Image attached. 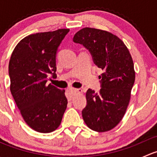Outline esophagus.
Masks as SVG:
<instances>
[{
    "instance_id": "1",
    "label": "esophagus",
    "mask_w": 157,
    "mask_h": 157,
    "mask_svg": "<svg viewBox=\"0 0 157 157\" xmlns=\"http://www.w3.org/2000/svg\"><path fill=\"white\" fill-rule=\"evenodd\" d=\"M68 92H69L70 94H71V96H75V95L77 94V93H82V92H83V90H82L81 89H73V88H71V89H69V90H68ZM68 100H69V99H68Z\"/></svg>"
}]
</instances>
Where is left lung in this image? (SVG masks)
<instances>
[{
  "instance_id": "obj_1",
  "label": "left lung",
  "mask_w": 157,
  "mask_h": 157,
  "mask_svg": "<svg viewBox=\"0 0 157 157\" xmlns=\"http://www.w3.org/2000/svg\"><path fill=\"white\" fill-rule=\"evenodd\" d=\"M73 41L88 49L94 64L103 71L99 76V93L91 89L86 91L83 121L93 131H110L121 121L131 98L135 80L131 54L118 36L104 30L83 28Z\"/></svg>"
}]
</instances>
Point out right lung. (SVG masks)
<instances>
[{
    "instance_id": "1",
    "label": "right lung",
    "mask_w": 157,
    "mask_h": 157,
    "mask_svg": "<svg viewBox=\"0 0 157 157\" xmlns=\"http://www.w3.org/2000/svg\"><path fill=\"white\" fill-rule=\"evenodd\" d=\"M69 31L60 29L29 35L11 55V94L26 124L38 132L56 130L67 108L65 90L48 85L47 81L50 74L57 77V51Z\"/></svg>"
}]
</instances>
